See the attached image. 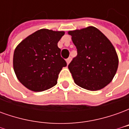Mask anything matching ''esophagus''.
I'll use <instances>...</instances> for the list:
<instances>
[{
  "instance_id": "34e87169",
  "label": "esophagus",
  "mask_w": 129,
  "mask_h": 129,
  "mask_svg": "<svg viewBox=\"0 0 129 129\" xmlns=\"http://www.w3.org/2000/svg\"><path fill=\"white\" fill-rule=\"evenodd\" d=\"M70 61H71V57H69V58H68V59H66V62H67L68 64H69V63L70 62Z\"/></svg>"
}]
</instances>
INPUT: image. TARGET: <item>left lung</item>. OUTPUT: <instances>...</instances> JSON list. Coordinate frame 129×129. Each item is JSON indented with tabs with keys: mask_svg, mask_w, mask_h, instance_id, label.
Listing matches in <instances>:
<instances>
[{
	"mask_svg": "<svg viewBox=\"0 0 129 129\" xmlns=\"http://www.w3.org/2000/svg\"><path fill=\"white\" fill-rule=\"evenodd\" d=\"M77 55L68 65L77 85L95 91L111 82L118 68V56L113 44L95 27L69 31Z\"/></svg>",
	"mask_w": 129,
	"mask_h": 129,
	"instance_id": "8db88e82",
	"label": "left lung"
}]
</instances>
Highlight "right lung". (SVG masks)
<instances>
[{"instance_id":"add662e5","label":"right lung","mask_w":129,"mask_h":129,"mask_svg":"<svg viewBox=\"0 0 129 129\" xmlns=\"http://www.w3.org/2000/svg\"><path fill=\"white\" fill-rule=\"evenodd\" d=\"M64 34L63 31L41 29L17 45L13 57L14 70L27 88L41 92L57 84L60 71L67 66L57 45Z\"/></svg>"}]
</instances>
